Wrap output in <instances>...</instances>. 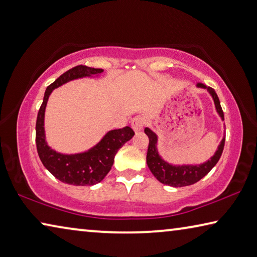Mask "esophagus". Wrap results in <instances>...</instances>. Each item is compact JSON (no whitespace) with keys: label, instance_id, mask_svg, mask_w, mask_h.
I'll return each mask as SVG.
<instances>
[{"label":"esophagus","instance_id":"esophagus-1","mask_svg":"<svg viewBox=\"0 0 257 257\" xmlns=\"http://www.w3.org/2000/svg\"><path fill=\"white\" fill-rule=\"evenodd\" d=\"M144 124H145V120H144V117L141 116V115L135 116L132 121V128L135 133L142 132V130H143Z\"/></svg>","mask_w":257,"mask_h":257}]
</instances>
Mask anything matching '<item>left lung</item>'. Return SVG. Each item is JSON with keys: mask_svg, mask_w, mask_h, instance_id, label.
Instances as JSON below:
<instances>
[{"mask_svg": "<svg viewBox=\"0 0 257 257\" xmlns=\"http://www.w3.org/2000/svg\"><path fill=\"white\" fill-rule=\"evenodd\" d=\"M198 88H203L209 92V95L213 98L215 109L221 117V120L224 121V114L221 107V103L217 97V93L215 92L213 88L207 87L206 84L201 82H198ZM146 135H148L150 143L148 149V156H146V164H148L149 169L151 173L154 175L157 180L165 185L174 186V187H181V186H187L192 185L205 177L214 166L217 164L219 158L222 156L223 149H224V142H225V136L222 138L217 146V150L215 151L213 157H210L208 160L202 162L199 165H191V164H184V165H174L170 162L166 161L164 158L160 156L158 149V135L153 132L152 129L146 127L144 129Z\"/></svg>", "mask_w": 257, "mask_h": 257, "instance_id": "left-lung-1", "label": "left lung"}]
</instances>
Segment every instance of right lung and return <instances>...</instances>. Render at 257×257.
<instances>
[{
    "mask_svg": "<svg viewBox=\"0 0 257 257\" xmlns=\"http://www.w3.org/2000/svg\"><path fill=\"white\" fill-rule=\"evenodd\" d=\"M104 70L79 65L65 72L46 89L43 103L36 120V149L43 166L60 182L76 186L95 185L101 182L111 170L114 157L128 141L135 135L132 128L109 130L98 143L90 149L77 153H62L48 144L44 116L48 99L56 88L73 80L84 77H99Z\"/></svg>",
    "mask_w": 257,
    "mask_h": 257,
    "instance_id": "add662e5",
    "label": "right lung"
}]
</instances>
